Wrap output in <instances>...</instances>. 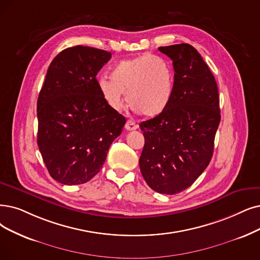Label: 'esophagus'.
<instances>
[{
    "instance_id": "obj_1",
    "label": "esophagus",
    "mask_w": 260,
    "mask_h": 260,
    "mask_svg": "<svg viewBox=\"0 0 260 260\" xmlns=\"http://www.w3.org/2000/svg\"><path fill=\"white\" fill-rule=\"evenodd\" d=\"M124 128H126L128 131H133V130L138 129V124L132 120H128L126 122V124H124Z\"/></svg>"
}]
</instances>
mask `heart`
Here are the masks:
<instances>
[{
    "mask_svg": "<svg viewBox=\"0 0 260 260\" xmlns=\"http://www.w3.org/2000/svg\"><path fill=\"white\" fill-rule=\"evenodd\" d=\"M110 79L101 78L98 87L103 99L113 109L119 111L127 102L146 117L162 114L174 94V71L165 58L144 54L118 61L110 71Z\"/></svg>",
    "mask_w": 260,
    "mask_h": 260,
    "instance_id": "obj_1",
    "label": "heart"
}]
</instances>
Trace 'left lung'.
<instances>
[{"instance_id":"8db88e82","label":"left lung","mask_w":260,"mask_h":260,"mask_svg":"<svg viewBox=\"0 0 260 260\" xmlns=\"http://www.w3.org/2000/svg\"><path fill=\"white\" fill-rule=\"evenodd\" d=\"M159 51L173 60L174 94L162 114L140 123L145 145L139 163L153 191L173 195L191 186L210 163L220 98L212 72L194 47L179 44Z\"/></svg>"}]
</instances>
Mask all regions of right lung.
Here are the masks:
<instances>
[{
	"label": "right lung",
	"mask_w": 260,
	"mask_h": 260,
	"mask_svg": "<svg viewBox=\"0 0 260 260\" xmlns=\"http://www.w3.org/2000/svg\"><path fill=\"white\" fill-rule=\"evenodd\" d=\"M111 56L76 46L49 66L37 100V144L51 177L63 184H82L97 175L126 123L103 99L96 79Z\"/></svg>",
	"instance_id": "right-lung-1"
}]
</instances>
